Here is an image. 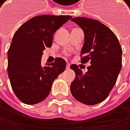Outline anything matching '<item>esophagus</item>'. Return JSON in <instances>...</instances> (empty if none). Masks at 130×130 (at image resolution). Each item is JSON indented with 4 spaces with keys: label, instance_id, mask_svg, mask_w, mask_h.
<instances>
[{
    "label": "esophagus",
    "instance_id": "esophagus-1",
    "mask_svg": "<svg viewBox=\"0 0 130 130\" xmlns=\"http://www.w3.org/2000/svg\"><path fill=\"white\" fill-rule=\"evenodd\" d=\"M69 68H70V64H69V63H68V64H66V69H69Z\"/></svg>",
    "mask_w": 130,
    "mask_h": 130
}]
</instances>
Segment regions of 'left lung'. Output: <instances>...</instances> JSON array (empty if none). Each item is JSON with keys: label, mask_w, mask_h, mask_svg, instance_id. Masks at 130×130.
Wrapping results in <instances>:
<instances>
[{"label": "left lung", "mask_w": 130, "mask_h": 130, "mask_svg": "<svg viewBox=\"0 0 130 130\" xmlns=\"http://www.w3.org/2000/svg\"><path fill=\"white\" fill-rule=\"evenodd\" d=\"M76 23L84 32L81 62H90L87 72L83 73L76 64L70 68L76 73L70 90L79 102L94 105L104 101L116 83L122 69V47L114 32L99 21L76 17Z\"/></svg>", "instance_id": "obj_1"}]
</instances>
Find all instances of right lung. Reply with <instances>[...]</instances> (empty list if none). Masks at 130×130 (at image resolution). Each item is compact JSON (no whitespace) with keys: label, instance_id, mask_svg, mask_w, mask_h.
Returning <instances> with one entry per match:
<instances>
[{"label":"right lung","instance_id":"right-lung-1","mask_svg":"<svg viewBox=\"0 0 130 130\" xmlns=\"http://www.w3.org/2000/svg\"><path fill=\"white\" fill-rule=\"evenodd\" d=\"M72 19L70 15H40L25 22L14 33L8 52V73L12 90L24 104L43 101L52 83L66 69V61L57 58L43 67L45 47H51L55 32Z\"/></svg>","mask_w":130,"mask_h":130}]
</instances>
